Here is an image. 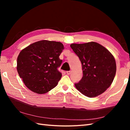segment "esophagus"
I'll return each instance as SVG.
<instances>
[{
	"mask_svg": "<svg viewBox=\"0 0 130 130\" xmlns=\"http://www.w3.org/2000/svg\"><path fill=\"white\" fill-rule=\"evenodd\" d=\"M66 73H67V74L69 75V74H70V73H71V72H70V71H67Z\"/></svg>",
	"mask_w": 130,
	"mask_h": 130,
	"instance_id": "34e87169",
	"label": "esophagus"
}]
</instances>
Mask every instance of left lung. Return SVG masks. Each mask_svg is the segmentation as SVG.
Masks as SVG:
<instances>
[{
    "label": "left lung",
    "instance_id": "8db88e82",
    "mask_svg": "<svg viewBox=\"0 0 130 130\" xmlns=\"http://www.w3.org/2000/svg\"><path fill=\"white\" fill-rule=\"evenodd\" d=\"M70 47L79 58L83 76L75 84L77 89L89 98L97 96L107 89L116 73V63L112 54L94 42L72 44Z\"/></svg>",
    "mask_w": 130,
    "mask_h": 130
}]
</instances>
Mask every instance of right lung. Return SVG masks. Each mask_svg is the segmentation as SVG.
<instances>
[{"instance_id": "add662e5", "label": "right lung", "mask_w": 130, "mask_h": 130, "mask_svg": "<svg viewBox=\"0 0 130 130\" xmlns=\"http://www.w3.org/2000/svg\"><path fill=\"white\" fill-rule=\"evenodd\" d=\"M63 49L61 42L42 40L21 51L17 70L27 88L41 94L56 87L62 77L58 68L62 62L59 56Z\"/></svg>"}]
</instances>
